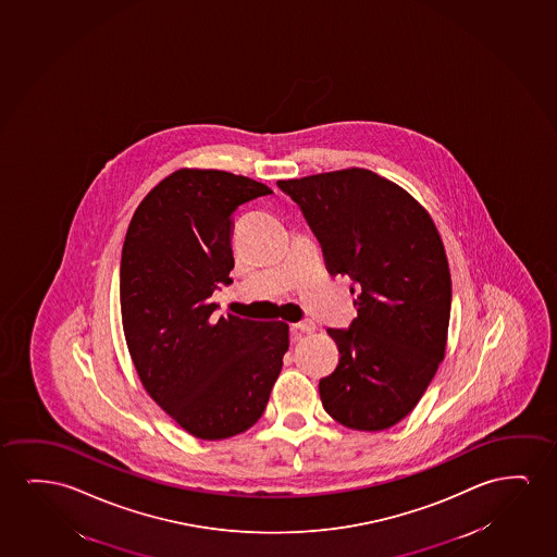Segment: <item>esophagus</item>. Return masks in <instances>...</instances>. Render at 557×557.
I'll return each instance as SVG.
<instances>
[{"label": "esophagus", "mask_w": 557, "mask_h": 557, "mask_svg": "<svg viewBox=\"0 0 557 557\" xmlns=\"http://www.w3.org/2000/svg\"><path fill=\"white\" fill-rule=\"evenodd\" d=\"M292 332L299 336V334H311L314 332V322L313 321H301L296 322V324H292Z\"/></svg>", "instance_id": "obj_1"}]
</instances>
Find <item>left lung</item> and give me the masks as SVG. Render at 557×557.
I'll list each match as a JSON object with an SVG mask.
<instances>
[{
  "mask_svg": "<svg viewBox=\"0 0 557 557\" xmlns=\"http://www.w3.org/2000/svg\"><path fill=\"white\" fill-rule=\"evenodd\" d=\"M321 243L330 274L349 276L357 319L329 329L339 362L319 382L336 422L382 431L422 399L445 357L453 284L428 212L361 168L278 181Z\"/></svg>",
  "mask_w": 557,
  "mask_h": 557,
  "instance_id": "1",
  "label": "left lung"
}]
</instances>
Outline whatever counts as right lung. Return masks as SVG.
<instances>
[{
	"instance_id": "add662e5",
	"label": "right lung",
	"mask_w": 557,
	"mask_h": 557,
	"mask_svg": "<svg viewBox=\"0 0 557 557\" xmlns=\"http://www.w3.org/2000/svg\"><path fill=\"white\" fill-rule=\"evenodd\" d=\"M273 190L220 170H180L145 196L127 227L120 306L145 389L198 440L250 430L288 351V324L218 317L228 286L233 213Z\"/></svg>"
}]
</instances>
